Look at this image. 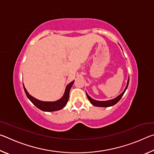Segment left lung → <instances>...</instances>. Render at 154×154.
Instances as JSON below:
<instances>
[{
    "label": "left lung",
    "instance_id": "obj_1",
    "mask_svg": "<svg viewBox=\"0 0 154 154\" xmlns=\"http://www.w3.org/2000/svg\"><path fill=\"white\" fill-rule=\"evenodd\" d=\"M128 83H129V77L128 79L127 82V85L125 89L124 90V92L122 94H120L118 96H117L116 98H115L113 99H111V100H105V101H99V100H96L94 99H93L90 97V96L86 92V95L87 97L88 98V100H90V102L94 106H99V107H109V106H111L114 105H116L117 103H118L119 100H120L121 98L122 97V96L124 95V94L126 92V90L127 89L128 86Z\"/></svg>",
    "mask_w": 154,
    "mask_h": 154
}]
</instances>
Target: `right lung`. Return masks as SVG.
I'll list each match as a JSON object with an SVG mask.
<instances>
[{
    "mask_svg": "<svg viewBox=\"0 0 154 154\" xmlns=\"http://www.w3.org/2000/svg\"><path fill=\"white\" fill-rule=\"evenodd\" d=\"M74 82L75 81L71 82L69 84H68L66 85L64 95L60 99H59V100L56 101H52V102L39 100H38V99L34 98L33 96H31L30 94L27 92V90L24 87V84H23V86H24L25 93L26 94L28 98L29 99L31 102L32 103V104H34L36 107L41 109V111H46V112H51V111L60 110V109L64 108V106H66L68 100H69L70 90H71V88L72 87V84H73Z\"/></svg>",
    "mask_w": 154,
    "mask_h": 154,
    "instance_id": "add662e5",
    "label": "right lung"
}]
</instances>
